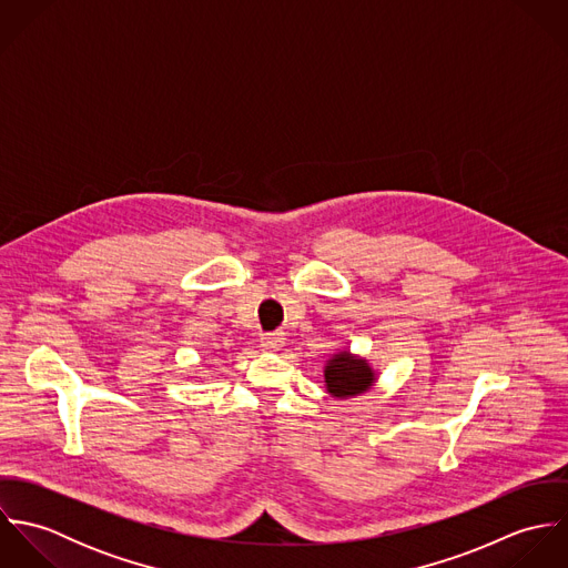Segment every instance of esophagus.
<instances>
[{
  "instance_id": "esophagus-1",
  "label": "esophagus",
  "mask_w": 568,
  "mask_h": 568,
  "mask_svg": "<svg viewBox=\"0 0 568 568\" xmlns=\"http://www.w3.org/2000/svg\"><path fill=\"white\" fill-rule=\"evenodd\" d=\"M260 345H262L266 352H277V349L284 347V334H282V332H266V334H262Z\"/></svg>"
}]
</instances>
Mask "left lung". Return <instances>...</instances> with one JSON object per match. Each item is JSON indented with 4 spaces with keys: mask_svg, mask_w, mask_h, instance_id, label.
Instances as JSON below:
<instances>
[{
    "mask_svg": "<svg viewBox=\"0 0 568 568\" xmlns=\"http://www.w3.org/2000/svg\"><path fill=\"white\" fill-rule=\"evenodd\" d=\"M376 381V369L363 356L352 354L349 349H341L325 361V392L336 400L361 396L369 392Z\"/></svg>",
    "mask_w": 568,
    "mask_h": 568,
    "instance_id": "obj_1",
    "label": "left lung"
}]
</instances>
